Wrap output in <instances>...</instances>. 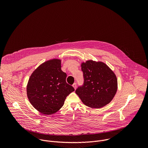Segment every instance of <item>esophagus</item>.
Instances as JSON below:
<instances>
[{"instance_id":"34e87169","label":"esophagus","mask_w":148,"mask_h":148,"mask_svg":"<svg viewBox=\"0 0 148 148\" xmlns=\"http://www.w3.org/2000/svg\"><path fill=\"white\" fill-rule=\"evenodd\" d=\"M73 87L74 88V89L75 90L76 89V88H77V83H74L73 84Z\"/></svg>"}]
</instances>
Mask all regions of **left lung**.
Returning a JSON list of instances; mask_svg holds the SVG:
<instances>
[{
  "label": "left lung",
  "mask_w": 148,
  "mask_h": 148,
  "mask_svg": "<svg viewBox=\"0 0 148 148\" xmlns=\"http://www.w3.org/2000/svg\"><path fill=\"white\" fill-rule=\"evenodd\" d=\"M84 82L75 90L82 102L92 108L109 103L117 91V79L114 72L102 62L92 60L81 64Z\"/></svg>",
  "instance_id": "1"
}]
</instances>
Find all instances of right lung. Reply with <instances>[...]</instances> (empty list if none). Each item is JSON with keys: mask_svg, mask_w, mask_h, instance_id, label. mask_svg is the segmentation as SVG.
<instances>
[{"mask_svg": "<svg viewBox=\"0 0 148 148\" xmlns=\"http://www.w3.org/2000/svg\"><path fill=\"white\" fill-rule=\"evenodd\" d=\"M67 74L61 69V60L53 59L40 65L30 76L27 86L30 102L46 115L57 112L74 88L66 82Z\"/></svg>", "mask_w": 148, "mask_h": 148, "instance_id": "add662e5", "label": "right lung"}]
</instances>
